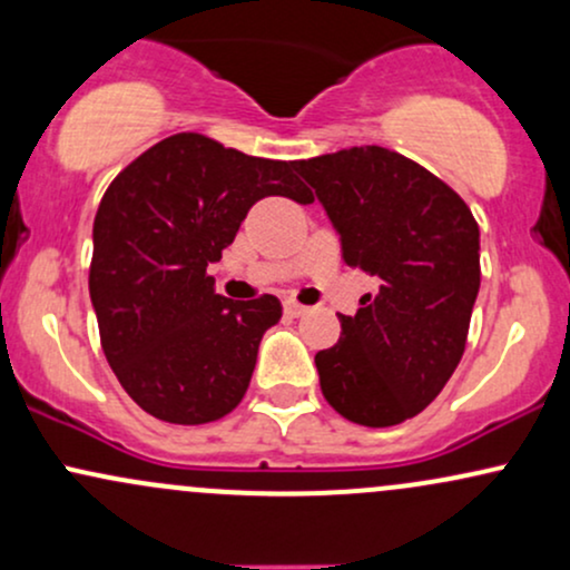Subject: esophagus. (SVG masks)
I'll list each match as a JSON object with an SVG mask.
<instances>
[{"instance_id":"obj_1","label":"esophagus","mask_w":570,"mask_h":570,"mask_svg":"<svg viewBox=\"0 0 570 570\" xmlns=\"http://www.w3.org/2000/svg\"><path fill=\"white\" fill-rule=\"evenodd\" d=\"M284 311H286V316H292V318H299V316H305V313H307V307H305V305H299V303H294V299H289V303L284 305Z\"/></svg>"}]
</instances>
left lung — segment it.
Here are the masks:
<instances>
[{"label": "left lung", "mask_w": 570, "mask_h": 570, "mask_svg": "<svg viewBox=\"0 0 570 570\" xmlns=\"http://www.w3.org/2000/svg\"><path fill=\"white\" fill-rule=\"evenodd\" d=\"M294 171L340 233L348 267L381 278L340 340L316 353L326 402L351 423L385 429L434 402L466 348L480 292V227L440 176L385 147H351Z\"/></svg>", "instance_id": "left-lung-1"}]
</instances>
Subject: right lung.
<instances>
[{
    "instance_id": "1",
    "label": "right lung",
    "mask_w": 570,
    "mask_h": 570,
    "mask_svg": "<svg viewBox=\"0 0 570 570\" xmlns=\"http://www.w3.org/2000/svg\"><path fill=\"white\" fill-rule=\"evenodd\" d=\"M267 195L313 203L292 160L174 134L128 163L98 203L88 286L101 348L126 394L158 421H219L246 394L281 303L214 294L206 267Z\"/></svg>"
}]
</instances>
